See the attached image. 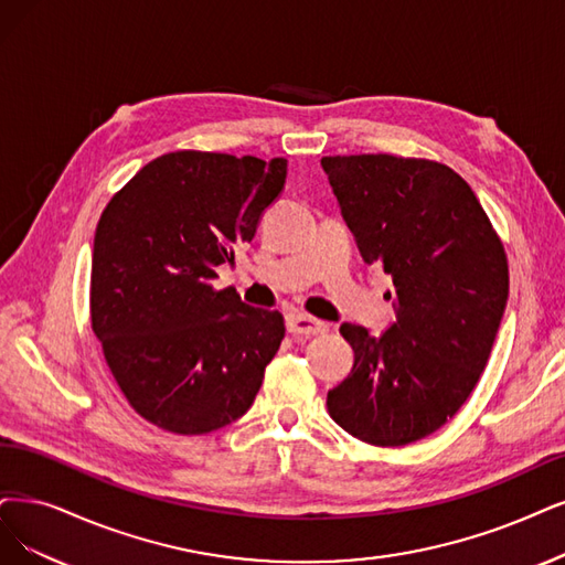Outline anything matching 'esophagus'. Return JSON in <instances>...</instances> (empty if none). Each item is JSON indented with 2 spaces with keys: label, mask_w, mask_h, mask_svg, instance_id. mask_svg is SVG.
I'll list each match as a JSON object with an SVG mask.
<instances>
[{
  "label": "esophagus",
  "mask_w": 565,
  "mask_h": 565,
  "mask_svg": "<svg viewBox=\"0 0 565 565\" xmlns=\"http://www.w3.org/2000/svg\"><path fill=\"white\" fill-rule=\"evenodd\" d=\"M286 328L288 332H294V335H302V338H315L326 332V323L319 319H311L307 315H288L286 317Z\"/></svg>",
  "instance_id": "1"
}]
</instances>
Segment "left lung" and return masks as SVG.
Listing matches in <instances>:
<instances>
[{"instance_id": "8db88e82", "label": "left lung", "mask_w": 565, "mask_h": 565, "mask_svg": "<svg viewBox=\"0 0 565 565\" xmlns=\"http://www.w3.org/2000/svg\"><path fill=\"white\" fill-rule=\"evenodd\" d=\"M321 167L363 260L395 288L382 335L340 326L353 367L326 405L359 440L403 447L443 428L479 382L508 305L505 248L447 164L367 153Z\"/></svg>"}]
</instances>
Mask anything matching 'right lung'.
I'll list each match as a JSON object with an SVG mask.
<instances>
[{
    "label": "right lung",
    "mask_w": 565,
    "mask_h": 565,
    "mask_svg": "<svg viewBox=\"0 0 565 565\" xmlns=\"http://www.w3.org/2000/svg\"><path fill=\"white\" fill-rule=\"evenodd\" d=\"M284 183V158L177 151L143 164L102 212L93 330L125 398L153 426L204 435L254 405L284 317L212 281Z\"/></svg>",
    "instance_id": "add662e5"
}]
</instances>
